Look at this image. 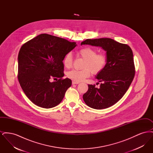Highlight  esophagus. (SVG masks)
I'll list each match as a JSON object with an SVG mask.
<instances>
[{
	"mask_svg": "<svg viewBox=\"0 0 153 153\" xmlns=\"http://www.w3.org/2000/svg\"><path fill=\"white\" fill-rule=\"evenodd\" d=\"M80 82H78V81H72V84H79Z\"/></svg>",
	"mask_w": 153,
	"mask_h": 153,
	"instance_id": "esophagus-1",
	"label": "esophagus"
}]
</instances>
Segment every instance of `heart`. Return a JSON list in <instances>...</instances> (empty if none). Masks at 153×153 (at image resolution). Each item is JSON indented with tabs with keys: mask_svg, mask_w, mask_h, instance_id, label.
Returning <instances> with one entry per match:
<instances>
[{
	"mask_svg": "<svg viewBox=\"0 0 153 153\" xmlns=\"http://www.w3.org/2000/svg\"><path fill=\"white\" fill-rule=\"evenodd\" d=\"M81 58L84 59L81 70L73 69L67 73L68 78L75 81H81L90 76L91 72L97 74L102 72L107 65L108 58L103 53H97V51L91 47H84L77 52ZM63 63L66 68H71L73 64V57L71 53H66L63 59Z\"/></svg>",
	"mask_w": 153,
	"mask_h": 153,
	"instance_id": "obj_1",
	"label": "heart"
}]
</instances>
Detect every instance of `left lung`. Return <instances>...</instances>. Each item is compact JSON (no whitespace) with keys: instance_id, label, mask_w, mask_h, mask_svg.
Returning <instances> with one entry per match:
<instances>
[{"instance_id":"left-lung-1","label":"left lung","mask_w":153,"mask_h":153,"mask_svg":"<svg viewBox=\"0 0 153 153\" xmlns=\"http://www.w3.org/2000/svg\"><path fill=\"white\" fill-rule=\"evenodd\" d=\"M81 45L100 46L107 51V65L96 76L101 82L100 88L89 84L82 97L88 106L92 108H108L122 98L134 79L135 69L131 48L108 38L87 39Z\"/></svg>"}]
</instances>
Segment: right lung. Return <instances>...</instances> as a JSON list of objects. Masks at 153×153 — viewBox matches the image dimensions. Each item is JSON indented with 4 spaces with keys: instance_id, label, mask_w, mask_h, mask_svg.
I'll use <instances>...</instances> for the list:
<instances>
[{
    "instance_id": "obj_1",
    "label": "right lung",
    "mask_w": 153,
    "mask_h": 153,
    "mask_svg": "<svg viewBox=\"0 0 153 153\" xmlns=\"http://www.w3.org/2000/svg\"><path fill=\"white\" fill-rule=\"evenodd\" d=\"M76 42L42 34L23 44L18 54V78L24 93L37 106L51 108L62 100L72 80L63 79V59ZM51 78L56 82L51 83Z\"/></svg>"
}]
</instances>
